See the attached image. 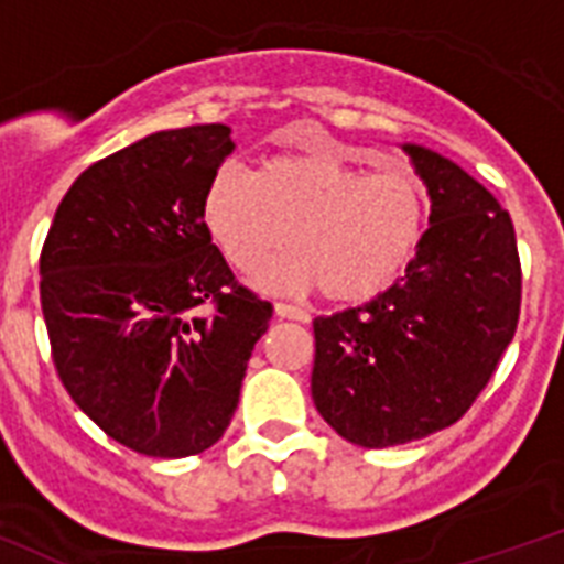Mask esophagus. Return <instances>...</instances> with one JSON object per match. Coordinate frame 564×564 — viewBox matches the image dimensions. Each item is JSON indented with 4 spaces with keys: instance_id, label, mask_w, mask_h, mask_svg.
<instances>
[{
    "instance_id": "obj_1",
    "label": "esophagus",
    "mask_w": 564,
    "mask_h": 564,
    "mask_svg": "<svg viewBox=\"0 0 564 564\" xmlns=\"http://www.w3.org/2000/svg\"><path fill=\"white\" fill-rule=\"evenodd\" d=\"M276 316H282V319H296V323H308L311 319L308 311L296 308V305H288V302H276Z\"/></svg>"
}]
</instances>
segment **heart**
I'll use <instances>...</instances> for the list:
<instances>
[{
  "mask_svg": "<svg viewBox=\"0 0 564 564\" xmlns=\"http://www.w3.org/2000/svg\"><path fill=\"white\" fill-rule=\"evenodd\" d=\"M202 221L239 271H256L288 241L293 253L256 276L264 291L319 288L328 302L355 305L406 271L430 221V187L412 166L371 175L337 152H288L256 175L213 172Z\"/></svg>",
  "mask_w": 564,
  "mask_h": 564,
  "instance_id": "heart-1",
  "label": "heart"
}]
</instances>
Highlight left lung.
Segmentation results:
<instances>
[{
	"mask_svg": "<svg viewBox=\"0 0 564 564\" xmlns=\"http://www.w3.org/2000/svg\"><path fill=\"white\" fill-rule=\"evenodd\" d=\"M403 152L432 202L415 259L375 300L314 319L316 412L369 449L453 426L490 383L522 308L510 213L449 158Z\"/></svg>",
	"mask_w": 564,
	"mask_h": 564,
	"instance_id": "left-lung-1",
	"label": "left lung"
}]
</instances>
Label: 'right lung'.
Listing matches in <instances>:
<instances>
[{"mask_svg":"<svg viewBox=\"0 0 564 564\" xmlns=\"http://www.w3.org/2000/svg\"><path fill=\"white\" fill-rule=\"evenodd\" d=\"M232 147L225 123L147 134L74 181L42 245V316L65 392L152 458L198 455L225 435L273 316L202 221Z\"/></svg>","mask_w":564,"mask_h":564,"instance_id":"1","label":"right lung"}]
</instances>
